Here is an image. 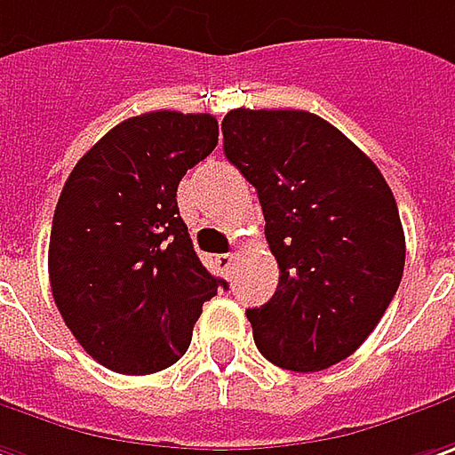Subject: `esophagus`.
Wrapping results in <instances>:
<instances>
[{
  "mask_svg": "<svg viewBox=\"0 0 455 455\" xmlns=\"http://www.w3.org/2000/svg\"><path fill=\"white\" fill-rule=\"evenodd\" d=\"M216 262H219V267L224 269V272H231V267H234V262H236V254L234 251H227V254H219L216 257Z\"/></svg>",
  "mask_w": 455,
  "mask_h": 455,
  "instance_id": "esophagus-1",
  "label": "esophagus"
}]
</instances>
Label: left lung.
<instances>
[{
	"label": "left lung",
	"instance_id": "left-lung-1",
	"mask_svg": "<svg viewBox=\"0 0 455 455\" xmlns=\"http://www.w3.org/2000/svg\"><path fill=\"white\" fill-rule=\"evenodd\" d=\"M224 155L257 188L275 295L249 307L272 364L321 371L379 323L405 269V231L379 168L326 119L300 109H234Z\"/></svg>",
	"mask_w": 455,
	"mask_h": 455
}]
</instances>
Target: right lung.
<instances>
[{
    "instance_id": "right-lung-1",
    "label": "right lung",
    "mask_w": 455,
    "mask_h": 455,
    "mask_svg": "<svg viewBox=\"0 0 455 455\" xmlns=\"http://www.w3.org/2000/svg\"><path fill=\"white\" fill-rule=\"evenodd\" d=\"M219 142L211 114L124 119L78 160L58 198L48 272L76 341L119 374H152L190 346L224 280L201 265L178 183Z\"/></svg>"
}]
</instances>
